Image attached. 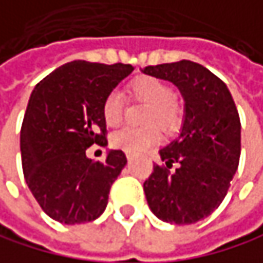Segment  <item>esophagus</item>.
Here are the masks:
<instances>
[{
  "label": "esophagus",
  "instance_id": "esophagus-1",
  "mask_svg": "<svg viewBox=\"0 0 263 263\" xmlns=\"http://www.w3.org/2000/svg\"><path fill=\"white\" fill-rule=\"evenodd\" d=\"M134 156H136L134 153H126V159H127L129 162H130V160H133V159H134Z\"/></svg>",
  "mask_w": 263,
  "mask_h": 263
}]
</instances>
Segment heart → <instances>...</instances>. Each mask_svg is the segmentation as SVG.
Instances as JSON below:
<instances>
[{"label": "heart", "mask_w": 263, "mask_h": 263, "mask_svg": "<svg viewBox=\"0 0 263 263\" xmlns=\"http://www.w3.org/2000/svg\"><path fill=\"white\" fill-rule=\"evenodd\" d=\"M129 92L134 98L151 104L146 114V123H157L165 129H173L179 124L180 109L174 101V90L163 80L156 77H139L129 84ZM101 114L109 127L121 124L123 97L118 90H112L104 97ZM159 142L160 130L154 124L145 127H123L109 139L112 148L126 153H142Z\"/></svg>", "instance_id": "heart-1"}]
</instances>
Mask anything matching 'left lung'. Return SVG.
I'll use <instances>...</instances> for the list:
<instances>
[{
	"mask_svg": "<svg viewBox=\"0 0 263 263\" xmlns=\"http://www.w3.org/2000/svg\"><path fill=\"white\" fill-rule=\"evenodd\" d=\"M142 72L171 81L185 101L179 137L159 151L163 165H154L143 183L148 205L163 222L196 223L222 203L237 171L239 112L227 84L199 63L182 60Z\"/></svg>",
	"mask_w": 263,
	"mask_h": 263,
	"instance_id": "8db88e82",
	"label": "left lung"
}]
</instances>
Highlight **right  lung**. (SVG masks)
<instances>
[{"label":"right lung","instance_id":"obj_1","mask_svg":"<svg viewBox=\"0 0 263 263\" xmlns=\"http://www.w3.org/2000/svg\"><path fill=\"white\" fill-rule=\"evenodd\" d=\"M130 64L70 61L30 93L21 126V162L26 183L41 210L66 225L92 222L103 214L109 190L127 160L109 149L106 160L86 156L92 145L106 146L104 97L127 77Z\"/></svg>","mask_w":263,"mask_h":263}]
</instances>
